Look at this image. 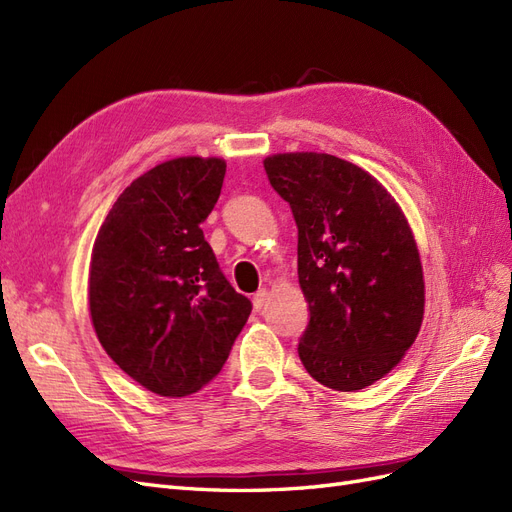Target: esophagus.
<instances>
[{
  "mask_svg": "<svg viewBox=\"0 0 512 512\" xmlns=\"http://www.w3.org/2000/svg\"><path fill=\"white\" fill-rule=\"evenodd\" d=\"M267 299H269V292H267V288H260L256 294H254V309H262V305L267 303Z\"/></svg>",
  "mask_w": 512,
  "mask_h": 512,
  "instance_id": "obj_1",
  "label": "esophagus"
}]
</instances>
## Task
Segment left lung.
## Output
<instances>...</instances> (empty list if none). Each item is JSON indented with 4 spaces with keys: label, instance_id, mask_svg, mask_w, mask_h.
<instances>
[{
    "label": "left lung",
    "instance_id": "8db88e82",
    "mask_svg": "<svg viewBox=\"0 0 512 512\" xmlns=\"http://www.w3.org/2000/svg\"><path fill=\"white\" fill-rule=\"evenodd\" d=\"M265 170L299 228L301 363L329 389L361 391L421 331L425 282L406 215L367 170L329 153H277Z\"/></svg>",
    "mask_w": 512,
    "mask_h": 512
}]
</instances>
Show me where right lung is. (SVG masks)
<instances>
[{"instance_id":"right-lung-1","label":"right lung","mask_w":512,"mask_h":512,"mask_svg":"<svg viewBox=\"0 0 512 512\" xmlns=\"http://www.w3.org/2000/svg\"><path fill=\"white\" fill-rule=\"evenodd\" d=\"M222 158H175L108 211L89 267V314L106 354L147 391L183 397L220 374L252 303L224 277L203 224Z\"/></svg>"}]
</instances>
